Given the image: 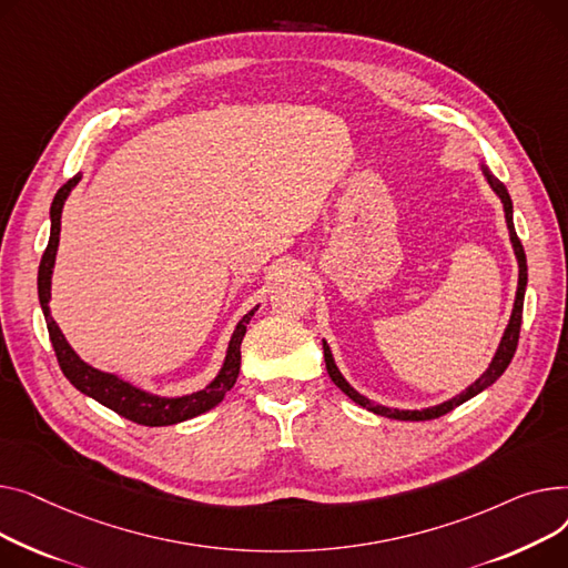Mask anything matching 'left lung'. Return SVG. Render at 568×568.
Returning a JSON list of instances; mask_svg holds the SVG:
<instances>
[{
    "mask_svg": "<svg viewBox=\"0 0 568 568\" xmlns=\"http://www.w3.org/2000/svg\"><path fill=\"white\" fill-rule=\"evenodd\" d=\"M490 187L497 192V196L503 199L505 204V217H507V226H509V236H511V243H514V252H516V258H518V291H516V303H514V312H511V318H509V325L505 329V337L503 342H499V348L490 362L488 369L481 374V378H477L468 389L460 392L458 396L449 398V402L440 404V406H433V408H426V410H394V408H385V406H374L369 398H364L362 394H357L348 383L346 378L339 374L335 359H332V353L327 348V344L323 342V357H325V366H327V374L332 378V383H335L348 398H353L355 404H359L362 408L366 410H374L376 415H383V417H389V419H404V422H424V419H436V417H443L447 415L449 410H454L456 406L465 404L468 398L477 396L479 392H484L488 385H493L499 376H503L507 372V366L516 353V346H518V337H520V323H523V300H525V286H527V258H525V250H523V243L520 239L516 236V229H514V206H511V196L507 192V187L495 181L488 170H484Z\"/></svg>",
    "mask_w": 568,
    "mask_h": 568,
    "instance_id": "obj_1",
    "label": "left lung"
}]
</instances>
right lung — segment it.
I'll list each match as a JSON object with an SVG mask.
<instances>
[{
	"label": "right lung",
	"mask_w": 568,
	"mask_h": 568,
	"mask_svg": "<svg viewBox=\"0 0 568 568\" xmlns=\"http://www.w3.org/2000/svg\"><path fill=\"white\" fill-rule=\"evenodd\" d=\"M78 181H80V174L73 176L71 181H65L59 187V192L54 194V202L50 209V220H52L50 241H48V247H45L41 265H39V300H41V307L45 314L50 342H52V348H54V355H57V362L61 366L63 376L69 378L82 394L95 398L98 404H103L105 408L114 410L116 415L135 422V424H142V426H170V424L185 422L190 417H196V415L215 408L241 374V342L247 332V323L252 321V316L258 307H254L250 314H245L243 321L236 325V329H233L226 359H224V366L217 374V378L206 389L187 394V396H179V398L153 396L149 392L132 387L130 383H123L121 378H116L112 374H103V372L93 369V366L82 362L75 355V351L69 346V342L63 339L59 325L50 316L48 303H50V282H52L54 256H57V247H59L61 209H63L65 196H69V192L78 185Z\"/></svg>",
	"instance_id": "right-lung-1"
}]
</instances>
